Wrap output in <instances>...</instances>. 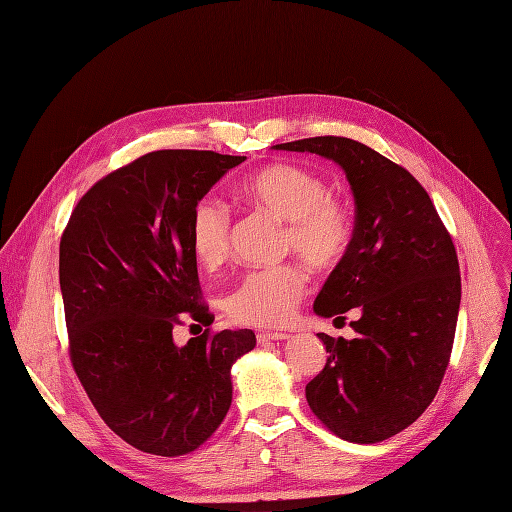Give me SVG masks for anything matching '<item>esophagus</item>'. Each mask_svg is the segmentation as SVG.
Returning a JSON list of instances; mask_svg holds the SVG:
<instances>
[{
	"mask_svg": "<svg viewBox=\"0 0 512 512\" xmlns=\"http://www.w3.org/2000/svg\"><path fill=\"white\" fill-rule=\"evenodd\" d=\"M282 339H289V333H280V331H259L257 333V342L259 344L282 342Z\"/></svg>",
	"mask_w": 512,
	"mask_h": 512,
	"instance_id": "esophagus-1",
	"label": "esophagus"
}]
</instances>
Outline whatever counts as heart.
<instances>
[{
    "label": "heart",
    "instance_id": "b5f03b06",
    "mask_svg": "<svg viewBox=\"0 0 512 512\" xmlns=\"http://www.w3.org/2000/svg\"><path fill=\"white\" fill-rule=\"evenodd\" d=\"M238 194L255 211L282 223V255H297L312 270H331L348 253L350 208L329 194L325 179L314 170L297 164L263 166L238 183ZM189 242L200 266H221L230 255V211L217 200L198 202ZM306 291L308 274L297 263L253 270L227 295V312L240 325L285 327Z\"/></svg>",
    "mask_w": 512,
    "mask_h": 512
}]
</instances>
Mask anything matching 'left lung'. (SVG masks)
<instances>
[{
    "mask_svg": "<svg viewBox=\"0 0 512 512\" xmlns=\"http://www.w3.org/2000/svg\"><path fill=\"white\" fill-rule=\"evenodd\" d=\"M333 160L350 183V249L314 301L323 318L352 308L356 337H329L306 386L316 418L350 443H380L432 403L456 335L462 282L451 236L426 189L399 164L346 137L274 145Z\"/></svg>",
    "mask_w": 512,
    "mask_h": 512,
    "instance_id": "left-lung-1",
    "label": "left lung"
}]
</instances>
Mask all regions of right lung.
<instances>
[{
  "instance_id": "1",
  "label": "right lung",
  "mask_w": 512,
  "mask_h": 512,
  "mask_svg": "<svg viewBox=\"0 0 512 512\" xmlns=\"http://www.w3.org/2000/svg\"><path fill=\"white\" fill-rule=\"evenodd\" d=\"M246 156L151 151L94 183L61 238L59 278L75 373L103 422L156 456L200 447L232 405V365L257 344L251 329L177 346L200 304L189 227L196 204Z\"/></svg>"
}]
</instances>
